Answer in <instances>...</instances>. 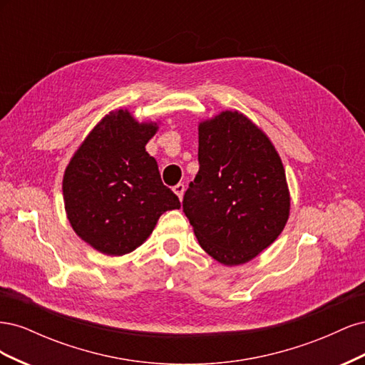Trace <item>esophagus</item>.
<instances>
[{
	"label": "esophagus",
	"instance_id": "obj_1",
	"mask_svg": "<svg viewBox=\"0 0 365 365\" xmlns=\"http://www.w3.org/2000/svg\"><path fill=\"white\" fill-rule=\"evenodd\" d=\"M184 190H185V185L182 182H178L175 187H173V192L178 195L180 200H182V195H184Z\"/></svg>",
	"mask_w": 365,
	"mask_h": 365
}]
</instances>
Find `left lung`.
<instances>
[{"instance_id":"1","label":"left lung","mask_w":365,"mask_h":365,"mask_svg":"<svg viewBox=\"0 0 365 365\" xmlns=\"http://www.w3.org/2000/svg\"><path fill=\"white\" fill-rule=\"evenodd\" d=\"M197 170L182 212L197 242L233 267L279 237L289 216V192L279 153L268 137L237 111L200 125Z\"/></svg>"}]
</instances>
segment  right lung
Listing matches in <instances>:
<instances>
[{
    "instance_id": "add662e5",
    "label": "right lung",
    "mask_w": 365,
    "mask_h": 365,
    "mask_svg": "<svg viewBox=\"0 0 365 365\" xmlns=\"http://www.w3.org/2000/svg\"><path fill=\"white\" fill-rule=\"evenodd\" d=\"M155 130V125H140L118 109L91 130L65 170L62 189L70 224L103 254L134 251L164 212L181 207L146 152Z\"/></svg>"
}]
</instances>
